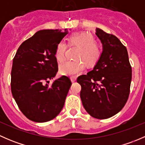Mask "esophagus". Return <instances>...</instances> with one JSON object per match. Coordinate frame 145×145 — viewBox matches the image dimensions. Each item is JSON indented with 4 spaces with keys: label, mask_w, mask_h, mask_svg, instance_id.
Listing matches in <instances>:
<instances>
[{
    "label": "esophagus",
    "mask_w": 145,
    "mask_h": 145,
    "mask_svg": "<svg viewBox=\"0 0 145 145\" xmlns=\"http://www.w3.org/2000/svg\"><path fill=\"white\" fill-rule=\"evenodd\" d=\"M76 81V77H71V81L72 82V83H74V82H75Z\"/></svg>",
    "instance_id": "esophagus-1"
}]
</instances>
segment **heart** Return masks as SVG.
Returning a JSON list of instances; mask_svg holds the SVG:
<instances>
[{
	"mask_svg": "<svg viewBox=\"0 0 145 145\" xmlns=\"http://www.w3.org/2000/svg\"><path fill=\"white\" fill-rule=\"evenodd\" d=\"M69 41L71 44H76L81 48L77 53V59H82L89 65L95 64L100 59L101 50L100 47L95 44L94 36L88 32L75 33L70 36ZM67 45L60 41L57 45L55 51V57L59 62H63L65 58ZM85 69V64L80 59L67 61L60 64L59 71L62 75L75 76L78 75Z\"/></svg>",
	"mask_w": 145,
	"mask_h": 145,
	"instance_id": "1",
	"label": "heart"
}]
</instances>
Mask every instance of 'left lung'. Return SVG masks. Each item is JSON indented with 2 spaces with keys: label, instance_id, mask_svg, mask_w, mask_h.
I'll return each mask as SVG.
<instances>
[{
  "label": "left lung",
  "instance_id": "1",
  "mask_svg": "<svg viewBox=\"0 0 145 145\" xmlns=\"http://www.w3.org/2000/svg\"><path fill=\"white\" fill-rule=\"evenodd\" d=\"M102 44L100 59L92 71L77 79L82 104L86 112L98 119L114 116L123 109L130 93L132 69L126 48L117 37L96 28Z\"/></svg>",
  "mask_w": 145,
  "mask_h": 145
}]
</instances>
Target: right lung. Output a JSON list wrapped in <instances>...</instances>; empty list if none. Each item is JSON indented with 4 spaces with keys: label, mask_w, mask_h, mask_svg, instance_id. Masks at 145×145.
<instances>
[{
    "label": "right lung",
    "mask_w": 145,
    "mask_h": 145,
    "mask_svg": "<svg viewBox=\"0 0 145 145\" xmlns=\"http://www.w3.org/2000/svg\"><path fill=\"white\" fill-rule=\"evenodd\" d=\"M68 30L43 29L23 42L12 62L11 91L23 114L31 121L53 119L63 108L71 82L63 76L49 85L58 71L55 51Z\"/></svg>",
    "instance_id": "right-lung-1"
}]
</instances>
